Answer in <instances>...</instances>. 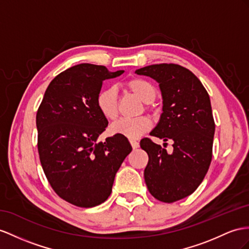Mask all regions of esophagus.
Wrapping results in <instances>:
<instances>
[{"label":"esophagus","mask_w":249,"mask_h":249,"mask_svg":"<svg viewBox=\"0 0 249 249\" xmlns=\"http://www.w3.org/2000/svg\"><path fill=\"white\" fill-rule=\"evenodd\" d=\"M130 144H131V146H132V148H133V149H136V148H138V147H139V142L135 141V140H130Z\"/></svg>","instance_id":"obj_1"}]
</instances>
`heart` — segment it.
<instances>
[{
  "mask_svg": "<svg viewBox=\"0 0 249 249\" xmlns=\"http://www.w3.org/2000/svg\"><path fill=\"white\" fill-rule=\"evenodd\" d=\"M127 90L135 94L146 104H150L157 98V89L152 83L141 78H133L125 83ZM98 110L105 119L114 120L118 116V95L113 88H105L95 99ZM151 128V121L147 117L137 119H121L113 123L110 131L113 135L136 140Z\"/></svg>",
  "mask_w": 249,
  "mask_h": 249,
  "instance_id": "b5f03b06",
  "label": "heart"
}]
</instances>
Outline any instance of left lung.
Returning a JSON list of instances; mask_svg holds the SVG:
<instances>
[{"label": "left lung", "mask_w": 249, "mask_h": 249, "mask_svg": "<svg viewBox=\"0 0 249 249\" xmlns=\"http://www.w3.org/2000/svg\"><path fill=\"white\" fill-rule=\"evenodd\" d=\"M136 73L150 76L161 89L163 112L150 135L174 141L169 155L150 139L141 140L148 155L145 183L157 200L179 201L199 187L212 162L214 121L209 95L201 81L178 64H155Z\"/></svg>", "instance_id": "1"}]
</instances>
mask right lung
<instances>
[{"instance_id":"add662e5","label":"right lung","mask_w":249,"mask_h":249,"mask_svg":"<svg viewBox=\"0 0 249 249\" xmlns=\"http://www.w3.org/2000/svg\"><path fill=\"white\" fill-rule=\"evenodd\" d=\"M124 72L79 64L50 82L36 112L37 150L50 186L63 200L93 207L111 194L117 171L132 147L114 135L97 142L108 121L95 105L103 81Z\"/></svg>"}]
</instances>
